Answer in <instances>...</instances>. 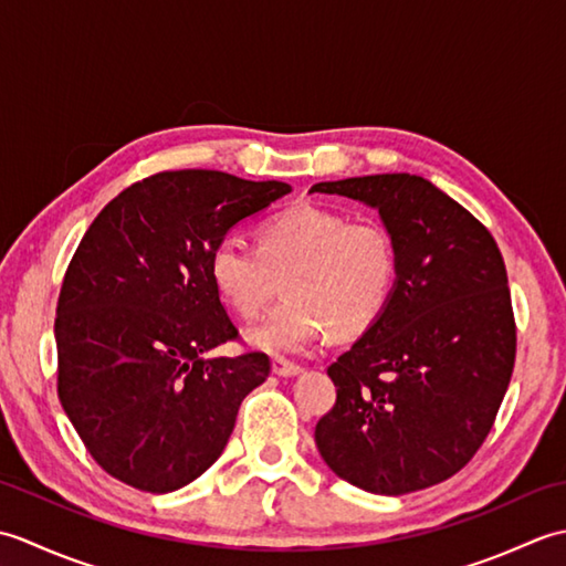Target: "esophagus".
Wrapping results in <instances>:
<instances>
[{"label":"esophagus","mask_w":566,"mask_h":566,"mask_svg":"<svg viewBox=\"0 0 566 566\" xmlns=\"http://www.w3.org/2000/svg\"><path fill=\"white\" fill-rule=\"evenodd\" d=\"M272 371L276 377H296V375H302V367L290 363V359H284V357H274L272 359Z\"/></svg>","instance_id":"esophagus-1"}]
</instances>
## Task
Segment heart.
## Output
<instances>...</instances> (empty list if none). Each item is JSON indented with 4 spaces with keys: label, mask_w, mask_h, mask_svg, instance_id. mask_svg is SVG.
<instances>
[{
    "label": "heart",
    "mask_w": 566,
    "mask_h": 566,
    "mask_svg": "<svg viewBox=\"0 0 566 566\" xmlns=\"http://www.w3.org/2000/svg\"><path fill=\"white\" fill-rule=\"evenodd\" d=\"M282 274L286 298L245 333L255 350L276 357L306 353L331 328L355 335L375 326L391 302L399 250L379 221L296 203L258 228V248L226 238L209 255L216 292L243 318L260 314Z\"/></svg>",
    "instance_id": "heart-1"
}]
</instances>
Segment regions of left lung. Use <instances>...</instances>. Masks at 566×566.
<instances>
[{
	"instance_id": "8db88e82",
	"label": "left lung",
	"mask_w": 566,
	"mask_h": 566,
	"mask_svg": "<svg viewBox=\"0 0 566 566\" xmlns=\"http://www.w3.org/2000/svg\"><path fill=\"white\" fill-rule=\"evenodd\" d=\"M311 191L377 209L399 250L387 311L328 367L338 399L318 420L316 448L369 494L440 484L482 448L511 381L515 323L501 250L423 177L367 175Z\"/></svg>"
}]
</instances>
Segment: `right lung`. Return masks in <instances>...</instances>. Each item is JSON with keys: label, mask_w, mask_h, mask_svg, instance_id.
<instances>
[{"label": "right lung", "mask_w": 566, "mask_h": 566, "mask_svg": "<svg viewBox=\"0 0 566 566\" xmlns=\"http://www.w3.org/2000/svg\"><path fill=\"white\" fill-rule=\"evenodd\" d=\"M216 170L153 175L112 199L57 298V396L97 464L170 494L219 460L270 357H209L238 335L209 276L226 233L290 195Z\"/></svg>", "instance_id": "add662e5"}]
</instances>
